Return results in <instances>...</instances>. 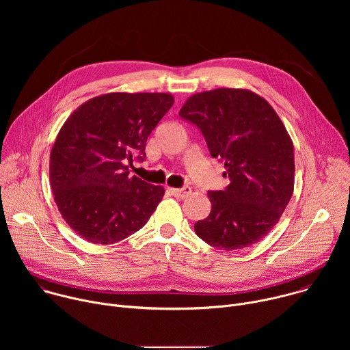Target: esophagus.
<instances>
[{
    "label": "esophagus",
    "mask_w": 350,
    "mask_h": 350,
    "mask_svg": "<svg viewBox=\"0 0 350 350\" xmlns=\"http://www.w3.org/2000/svg\"><path fill=\"white\" fill-rule=\"evenodd\" d=\"M170 192L173 196L176 198H180V199H184L187 196L191 195L192 189L189 187H184V188H170Z\"/></svg>",
    "instance_id": "34e87169"
}]
</instances>
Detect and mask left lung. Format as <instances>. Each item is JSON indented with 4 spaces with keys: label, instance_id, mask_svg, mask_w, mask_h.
<instances>
[{
    "label": "left lung",
    "instance_id": "1",
    "mask_svg": "<svg viewBox=\"0 0 350 350\" xmlns=\"http://www.w3.org/2000/svg\"><path fill=\"white\" fill-rule=\"evenodd\" d=\"M178 115L202 131L211 155L224 163L230 184L209 191V216L196 235L224 251L265 238L293 192V144L266 99L245 88H216L191 95Z\"/></svg>",
    "mask_w": 350,
    "mask_h": 350
}]
</instances>
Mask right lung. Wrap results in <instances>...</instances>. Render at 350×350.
<instances>
[{
    "mask_svg": "<svg viewBox=\"0 0 350 350\" xmlns=\"http://www.w3.org/2000/svg\"><path fill=\"white\" fill-rule=\"evenodd\" d=\"M174 96L167 92H109L81 104L61 127L49 157V183L68 226L94 243H115L145 226L165 195L129 176L134 158Z\"/></svg>",
    "mask_w": 350,
    "mask_h": 350,
    "instance_id": "right-lung-1",
    "label": "right lung"
}]
</instances>
